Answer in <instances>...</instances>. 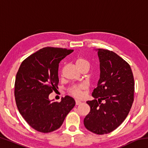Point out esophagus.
Returning a JSON list of instances; mask_svg holds the SVG:
<instances>
[{
    "mask_svg": "<svg viewBox=\"0 0 148 148\" xmlns=\"http://www.w3.org/2000/svg\"><path fill=\"white\" fill-rule=\"evenodd\" d=\"M82 103V102L80 101H78V100H76V105H79Z\"/></svg>",
    "mask_w": 148,
    "mask_h": 148,
    "instance_id": "esophagus-1",
    "label": "esophagus"
}]
</instances>
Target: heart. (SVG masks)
I'll return each mask as SVG.
<instances>
[{
	"mask_svg": "<svg viewBox=\"0 0 148 148\" xmlns=\"http://www.w3.org/2000/svg\"><path fill=\"white\" fill-rule=\"evenodd\" d=\"M75 64L79 70L82 69L84 67H89V62L83 57H77L75 61ZM84 89H85V87L84 86H75L70 89L69 92L72 96L76 97V98H79L82 97V91Z\"/></svg>",
	"mask_w": 148,
	"mask_h": 148,
	"instance_id": "heart-1",
	"label": "heart"
}]
</instances>
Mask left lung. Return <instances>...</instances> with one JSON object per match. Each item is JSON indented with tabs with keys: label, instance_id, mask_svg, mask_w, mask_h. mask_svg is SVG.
Masks as SVG:
<instances>
[{
	"label": "left lung",
	"instance_id": "1",
	"mask_svg": "<svg viewBox=\"0 0 148 148\" xmlns=\"http://www.w3.org/2000/svg\"><path fill=\"white\" fill-rule=\"evenodd\" d=\"M95 50L101 73L92 92L95 99L87 101L91 110L84 123L89 131L104 134L117 128L129 114L134 101V82L130 65L118 55L107 49Z\"/></svg>",
	"mask_w": 148,
	"mask_h": 148
}]
</instances>
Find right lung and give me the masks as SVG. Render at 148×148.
<instances>
[{
  "label": "right lung",
  "mask_w": 148,
  "mask_h": 148,
  "mask_svg": "<svg viewBox=\"0 0 148 148\" xmlns=\"http://www.w3.org/2000/svg\"><path fill=\"white\" fill-rule=\"evenodd\" d=\"M73 49L46 47L22 62L15 82L17 108L30 126L47 133L58 129L75 106L68 95L60 102L49 99L59 83V64Z\"/></svg>",
  "instance_id": "add662e5"
}]
</instances>
